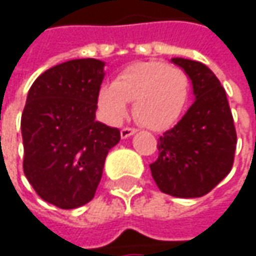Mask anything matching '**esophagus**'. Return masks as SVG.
Instances as JSON below:
<instances>
[{
  "instance_id": "1",
  "label": "esophagus",
  "mask_w": 256,
  "mask_h": 256,
  "mask_svg": "<svg viewBox=\"0 0 256 256\" xmlns=\"http://www.w3.org/2000/svg\"><path fill=\"white\" fill-rule=\"evenodd\" d=\"M134 133H136V128H122V138H123V139L130 138V136H132V134H134Z\"/></svg>"
}]
</instances>
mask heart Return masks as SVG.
Masks as SVG:
<instances>
[{"mask_svg":"<svg viewBox=\"0 0 256 256\" xmlns=\"http://www.w3.org/2000/svg\"><path fill=\"white\" fill-rule=\"evenodd\" d=\"M190 94L188 76L164 62H136L120 71L112 84L98 93L102 118L118 124L128 114V102L134 104V118L151 130L170 128L182 116Z\"/></svg>","mask_w":256,"mask_h":256,"instance_id":"1","label":"heart"}]
</instances>
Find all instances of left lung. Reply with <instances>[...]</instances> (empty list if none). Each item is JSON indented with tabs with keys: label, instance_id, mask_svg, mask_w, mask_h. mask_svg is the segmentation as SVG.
Here are the masks:
<instances>
[{
	"label": "left lung",
	"instance_id": "8db88e82",
	"mask_svg": "<svg viewBox=\"0 0 256 256\" xmlns=\"http://www.w3.org/2000/svg\"><path fill=\"white\" fill-rule=\"evenodd\" d=\"M192 82L194 104L160 136L158 158L150 164L160 191L194 198L212 191L230 174L237 144L224 87L203 64L174 58Z\"/></svg>",
	"mask_w": 256,
	"mask_h": 256
}]
</instances>
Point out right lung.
Listing matches in <instances>:
<instances>
[{
	"instance_id": "1",
	"label": "right lung",
	"mask_w": 256,
	"mask_h": 256,
	"mask_svg": "<svg viewBox=\"0 0 256 256\" xmlns=\"http://www.w3.org/2000/svg\"><path fill=\"white\" fill-rule=\"evenodd\" d=\"M105 64L74 59L34 81L22 112L24 172L35 192L60 209L88 203L120 130L96 122Z\"/></svg>"
}]
</instances>
